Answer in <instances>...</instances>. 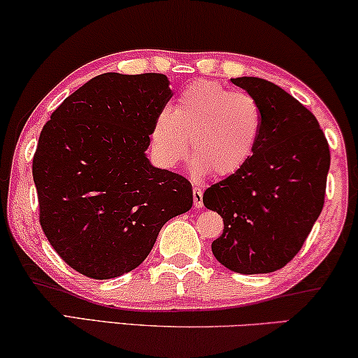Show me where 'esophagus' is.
<instances>
[{"label": "esophagus", "mask_w": 358, "mask_h": 358, "mask_svg": "<svg viewBox=\"0 0 358 358\" xmlns=\"http://www.w3.org/2000/svg\"><path fill=\"white\" fill-rule=\"evenodd\" d=\"M193 204L196 209L203 208L204 203H203V189L199 188V186H194L193 188Z\"/></svg>", "instance_id": "34e87169"}]
</instances>
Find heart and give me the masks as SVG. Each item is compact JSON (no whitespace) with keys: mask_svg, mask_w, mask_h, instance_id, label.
Returning a JSON list of instances; mask_svg holds the SVG:
<instances>
[{"mask_svg":"<svg viewBox=\"0 0 358 358\" xmlns=\"http://www.w3.org/2000/svg\"><path fill=\"white\" fill-rule=\"evenodd\" d=\"M263 129V110L250 94L213 80H196L164 108L150 131V144L164 165L186 157L188 143L196 173L230 177L253 155Z\"/></svg>","mask_w":358,"mask_h":358,"instance_id":"1","label":"heart"}]
</instances>
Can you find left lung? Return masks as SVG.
Returning <instances> with one entry per match:
<instances>
[{"mask_svg":"<svg viewBox=\"0 0 358 358\" xmlns=\"http://www.w3.org/2000/svg\"><path fill=\"white\" fill-rule=\"evenodd\" d=\"M231 83L258 100L263 129L243 169L210 185L203 203L224 219L215 259L234 273L268 274L295 258L320 217L329 144L315 115L279 85L259 78Z\"/></svg>","mask_w":358,"mask_h":358,"instance_id":"1","label":"left lung"}]
</instances>
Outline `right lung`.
<instances>
[{
    "mask_svg": "<svg viewBox=\"0 0 358 358\" xmlns=\"http://www.w3.org/2000/svg\"><path fill=\"white\" fill-rule=\"evenodd\" d=\"M172 97L159 73H105L52 113L32 160L38 220L64 263L90 279L129 273L164 224L191 209V183L145 157Z\"/></svg>",
    "mask_w": 358,
    "mask_h": 358,
    "instance_id": "1",
    "label": "right lung"
}]
</instances>
